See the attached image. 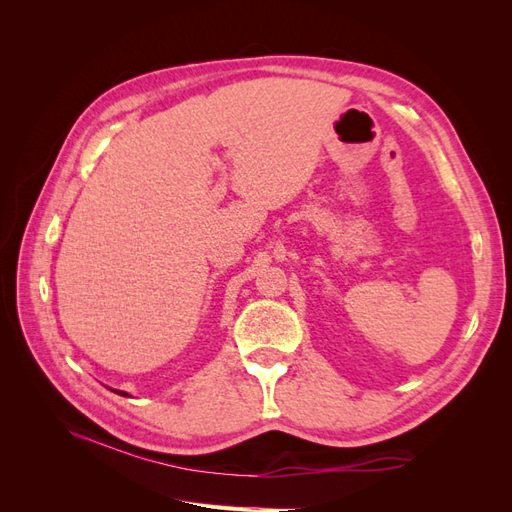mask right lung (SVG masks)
<instances>
[{
	"instance_id": "right-lung-1",
	"label": "right lung",
	"mask_w": 512,
	"mask_h": 512,
	"mask_svg": "<svg viewBox=\"0 0 512 512\" xmlns=\"http://www.w3.org/2000/svg\"><path fill=\"white\" fill-rule=\"evenodd\" d=\"M115 393H117V395H126V397H128V393H123V391H115Z\"/></svg>"
}]
</instances>
